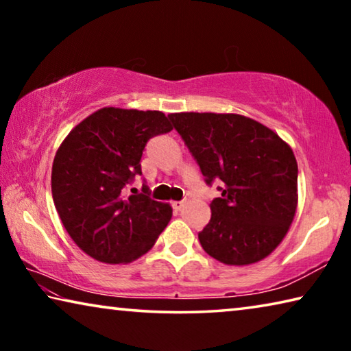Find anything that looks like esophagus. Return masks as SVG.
<instances>
[{
    "label": "esophagus",
    "instance_id": "esophagus-1",
    "mask_svg": "<svg viewBox=\"0 0 351 351\" xmlns=\"http://www.w3.org/2000/svg\"><path fill=\"white\" fill-rule=\"evenodd\" d=\"M184 204H186L184 201H173V203H171V207H173V210H181Z\"/></svg>",
    "mask_w": 351,
    "mask_h": 351
}]
</instances>
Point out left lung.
<instances>
[{
	"mask_svg": "<svg viewBox=\"0 0 351 351\" xmlns=\"http://www.w3.org/2000/svg\"><path fill=\"white\" fill-rule=\"evenodd\" d=\"M173 128L221 197L198 234L204 251L226 265H251L280 245L297 207V161L287 142L240 114L176 112Z\"/></svg>",
	"mask_w": 351,
	"mask_h": 351,
	"instance_id": "1",
	"label": "left lung"
}]
</instances>
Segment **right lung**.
Returning a JSON list of instances; mask_svg holds the SVG:
<instances>
[{
	"instance_id": "1",
	"label": "right lung",
	"mask_w": 351,
	"mask_h": 351,
	"mask_svg": "<svg viewBox=\"0 0 351 351\" xmlns=\"http://www.w3.org/2000/svg\"><path fill=\"white\" fill-rule=\"evenodd\" d=\"M161 111L102 108L71 132L52 164V198L71 239L104 263H130L145 254L171 218V207L127 189L142 175L147 142L171 132Z\"/></svg>"
}]
</instances>
